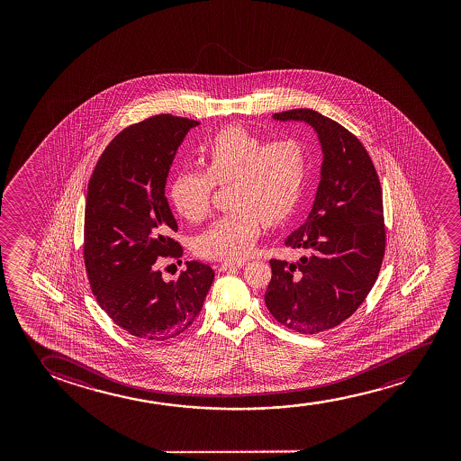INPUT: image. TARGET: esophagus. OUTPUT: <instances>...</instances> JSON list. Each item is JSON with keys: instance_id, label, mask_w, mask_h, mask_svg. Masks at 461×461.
I'll use <instances>...</instances> for the list:
<instances>
[{"instance_id": "1", "label": "esophagus", "mask_w": 461, "mask_h": 461, "mask_svg": "<svg viewBox=\"0 0 461 461\" xmlns=\"http://www.w3.org/2000/svg\"><path fill=\"white\" fill-rule=\"evenodd\" d=\"M246 265L244 261H223L221 265L217 266V271H228V269H236V267H242Z\"/></svg>"}]
</instances>
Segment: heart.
I'll use <instances>...</instances> for the list:
<instances>
[{
	"label": "heart",
	"instance_id": "heart-1",
	"mask_svg": "<svg viewBox=\"0 0 461 461\" xmlns=\"http://www.w3.org/2000/svg\"><path fill=\"white\" fill-rule=\"evenodd\" d=\"M206 171L183 170L171 184L179 214L202 221L211 211L215 185L227 187L228 212L212 221L194 244L200 258L240 261L252 252L263 221L288 219L309 181V148L301 140L267 141L244 127L230 126L200 146Z\"/></svg>",
	"mask_w": 461,
	"mask_h": 461
}]
</instances>
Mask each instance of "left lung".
<instances>
[{
	"mask_svg": "<svg viewBox=\"0 0 461 461\" xmlns=\"http://www.w3.org/2000/svg\"><path fill=\"white\" fill-rule=\"evenodd\" d=\"M274 118L309 122L324 162L309 219L285 240L303 258L271 259L266 307L291 330L320 334L353 315L378 278L385 252L383 190L366 148L339 122L310 108Z\"/></svg>",
	"mask_w": 461,
	"mask_h": 461,
	"instance_id": "obj_1",
	"label": "left lung"
}]
</instances>
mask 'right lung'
<instances>
[{"mask_svg": "<svg viewBox=\"0 0 461 461\" xmlns=\"http://www.w3.org/2000/svg\"><path fill=\"white\" fill-rule=\"evenodd\" d=\"M198 124L158 114L126 127L102 152L89 179L83 231L89 286L114 324L141 340L185 332L214 282V271L198 261H189L168 284L156 269L162 258L183 257L170 236L177 223L165 183L177 146Z\"/></svg>", "mask_w": 461, "mask_h": 461, "instance_id": "right-lung-1", "label": "right lung"}]
</instances>
